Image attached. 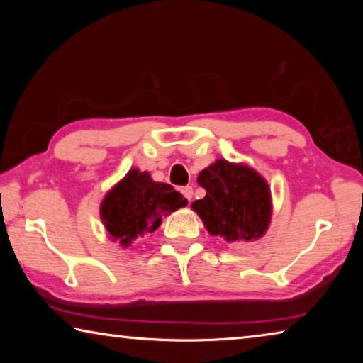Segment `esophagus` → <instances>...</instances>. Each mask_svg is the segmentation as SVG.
I'll return each instance as SVG.
<instances>
[{"mask_svg":"<svg viewBox=\"0 0 363 363\" xmlns=\"http://www.w3.org/2000/svg\"><path fill=\"white\" fill-rule=\"evenodd\" d=\"M181 192H182V195L186 196V199H187L189 201L192 200V196H194V189H192V187H190V186H187V187H182V189H181Z\"/></svg>","mask_w":363,"mask_h":363,"instance_id":"obj_1","label":"esophagus"}]
</instances>
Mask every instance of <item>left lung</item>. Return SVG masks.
Instances as JSON below:
<instances>
[{"instance_id":"1","label":"left lung","mask_w":363,"mask_h":363,"mask_svg":"<svg viewBox=\"0 0 363 363\" xmlns=\"http://www.w3.org/2000/svg\"><path fill=\"white\" fill-rule=\"evenodd\" d=\"M196 182L206 190L192 210L213 237L225 242H251L267 232L272 219V196L267 181L245 163L218 158L201 169Z\"/></svg>"}]
</instances>
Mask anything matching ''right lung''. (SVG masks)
Returning a JSON list of instances; mask_svg holds the SVG:
<instances>
[{
	"instance_id": "1",
	"label": "right lung",
	"mask_w": 363,
	"mask_h": 363,
	"mask_svg": "<svg viewBox=\"0 0 363 363\" xmlns=\"http://www.w3.org/2000/svg\"><path fill=\"white\" fill-rule=\"evenodd\" d=\"M186 205L187 200L169 184L155 182L150 173L133 168L104 196L99 213L110 240L128 248Z\"/></svg>"
}]
</instances>
